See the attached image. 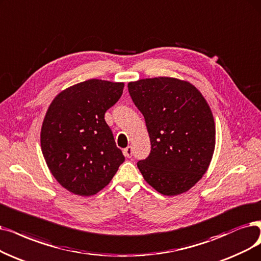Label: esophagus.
<instances>
[{
    "mask_svg": "<svg viewBox=\"0 0 261 261\" xmlns=\"http://www.w3.org/2000/svg\"><path fill=\"white\" fill-rule=\"evenodd\" d=\"M123 153H124V155L126 156V158H132V155H133V148L130 147V145H128L127 148H125L124 149V151H123Z\"/></svg>",
    "mask_w": 261,
    "mask_h": 261,
    "instance_id": "obj_1",
    "label": "esophagus"
}]
</instances>
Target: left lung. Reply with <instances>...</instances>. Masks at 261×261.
<instances>
[{
    "label": "left lung",
    "mask_w": 261,
    "mask_h": 261,
    "mask_svg": "<svg viewBox=\"0 0 261 261\" xmlns=\"http://www.w3.org/2000/svg\"><path fill=\"white\" fill-rule=\"evenodd\" d=\"M143 114L151 153L137 163L149 185L165 196L185 193L206 172L215 149V123L209 103L191 82L172 77L128 83Z\"/></svg>",
    "instance_id": "1"
}]
</instances>
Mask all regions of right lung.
Masks as SVG:
<instances>
[{
	"mask_svg": "<svg viewBox=\"0 0 261 261\" xmlns=\"http://www.w3.org/2000/svg\"><path fill=\"white\" fill-rule=\"evenodd\" d=\"M124 82L90 79L51 101L40 130V147L55 179L79 196L97 194L124 162L105 112L123 93Z\"/></svg>",
	"mask_w": 261,
	"mask_h": 261,
	"instance_id": "1",
	"label": "right lung"
}]
</instances>
